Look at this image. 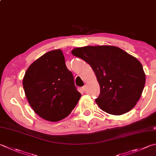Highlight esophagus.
Returning a JSON list of instances; mask_svg holds the SVG:
<instances>
[{"instance_id":"obj_1","label":"esophagus","mask_w":156,"mask_h":156,"mask_svg":"<svg viewBox=\"0 0 156 156\" xmlns=\"http://www.w3.org/2000/svg\"><path fill=\"white\" fill-rule=\"evenodd\" d=\"M86 89H87V85H84V87H82V90L83 91H85V90H86Z\"/></svg>"}]
</instances>
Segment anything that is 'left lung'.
Here are the masks:
<instances>
[{
	"instance_id": "left-lung-1",
	"label": "left lung",
	"mask_w": 156,
	"mask_h": 156,
	"mask_svg": "<svg viewBox=\"0 0 156 156\" xmlns=\"http://www.w3.org/2000/svg\"><path fill=\"white\" fill-rule=\"evenodd\" d=\"M91 66L100 85L95 101L112 115L129 112L141 96L145 74L139 61L114 46H87L72 51Z\"/></svg>"
}]
</instances>
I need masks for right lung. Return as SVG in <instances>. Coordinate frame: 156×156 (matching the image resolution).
Returning <instances> with one entry per match:
<instances>
[{
    "label": "right lung",
    "mask_w": 156,
    "mask_h": 156,
    "mask_svg": "<svg viewBox=\"0 0 156 156\" xmlns=\"http://www.w3.org/2000/svg\"><path fill=\"white\" fill-rule=\"evenodd\" d=\"M23 87L33 110L50 122L68 116L81 97L60 49L47 52L33 62L26 70Z\"/></svg>",
    "instance_id": "add662e5"
}]
</instances>
